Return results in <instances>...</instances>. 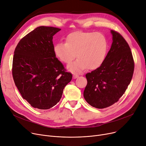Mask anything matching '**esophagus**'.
<instances>
[{"label":"esophagus","instance_id":"1","mask_svg":"<svg viewBox=\"0 0 146 146\" xmlns=\"http://www.w3.org/2000/svg\"><path fill=\"white\" fill-rule=\"evenodd\" d=\"M78 77H79V75H78V74H73V78H74V79L77 78H78Z\"/></svg>","mask_w":146,"mask_h":146}]
</instances>
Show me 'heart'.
Masks as SVG:
<instances>
[{
  "instance_id": "1",
  "label": "heart",
  "mask_w": 146,
  "mask_h": 146,
  "mask_svg": "<svg viewBox=\"0 0 146 146\" xmlns=\"http://www.w3.org/2000/svg\"><path fill=\"white\" fill-rule=\"evenodd\" d=\"M108 41L100 33L77 31L69 34L66 42L54 46V54L65 64H69L77 55L78 59L69 65L68 69L72 72H81L87 68L94 70L101 66L108 50Z\"/></svg>"
}]
</instances>
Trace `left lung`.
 <instances>
[{"label":"left lung","mask_w":146,"mask_h":146,"mask_svg":"<svg viewBox=\"0 0 146 146\" xmlns=\"http://www.w3.org/2000/svg\"><path fill=\"white\" fill-rule=\"evenodd\" d=\"M112 43L103 63L86 75L84 98L92 106L103 109L118 101L133 77L134 63L130 47L120 34L110 30Z\"/></svg>","instance_id":"8db88e82"}]
</instances>
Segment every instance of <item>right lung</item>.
Listing matches in <instances>:
<instances>
[{"mask_svg": "<svg viewBox=\"0 0 146 146\" xmlns=\"http://www.w3.org/2000/svg\"><path fill=\"white\" fill-rule=\"evenodd\" d=\"M61 29L40 26L19 41L14 51L12 75L23 98L31 106L48 109L60 101L72 80L54 54L53 36Z\"/></svg>", "mask_w": 146, "mask_h": 146, "instance_id": "add662e5", "label": "right lung"}]
</instances>
